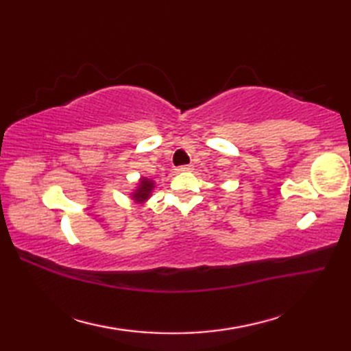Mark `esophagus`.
Masks as SVG:
<instances>
[{"instance_id":"34e87169","label":"esophagus","mask_w":351,"mask_h":351,"mask_svg":"<svg viewBox=\"0 0 351 351\" xmlns=\"http://www.w3.org/2000/svg\"><path fill=\"white\" fill-rule=\"evenodd\" d=\"M191 170H193L191 164H187V166H180L176 169V171H191Z\"/></svg>"}]
</instances>
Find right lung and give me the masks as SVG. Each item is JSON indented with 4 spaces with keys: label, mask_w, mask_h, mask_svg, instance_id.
Listing matches in <instances>:
<instances>
[{
    "label": "right lung",
    "mask_w": 351,
    "mask_h": 351,
    "mask_svg": "<svg viewBox=\"0 0 351 351\" xmlns=\"http://www.w3.org/2000/svg\"><path fill=\"white\" fill-rule=\"evenodd\" d=\"M155 182L149 178H140L136 190L131 193V197L136 200V202H146V200L151 197V193L154 190Z\"/></svg>",
    "instance_id": "1"
}]
</instances>
